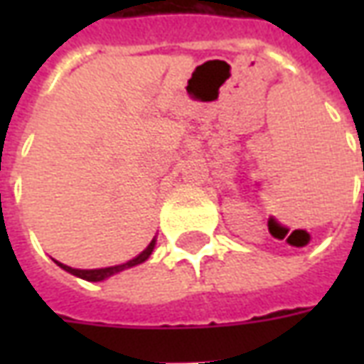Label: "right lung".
<instances>
[{"label":"right lung","mask_w":364,"mask_h":364,"mask_svg":"<svg viewBox=\"0 0 364 364\" xmlns=\"http://www.w3.org/2000/svg\"><path fill=\"white\" fill-rule=\"evenodd\" d=\"M154 247H156V240H151L150 245L144 250L140 255H136L134 259L127 261V263H122V265H114V267H103V269H74V267H68V265H64V263H60V261H56L60 267L64 269V271H68V273L75 274V277H80V279H83V281H91V282H97V281H105V279H109L111 274H117L120 273V271H124V269H130L134 267V265H140V263H144V261L148 259L151 255V252H154Z\"/></svg>","instance_id":"add662e5"}]
</instances>
